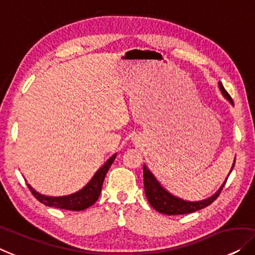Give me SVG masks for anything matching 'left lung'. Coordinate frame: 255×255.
<instances>
[{
	"label": "left lung",
	"instance_id": "left-lung-1",
	"mask_svg": "<svg viewBox=\"0 0 255 255\" xmlns=\"http://www.w3.org/2000/svg\"><path fill=\"white\" fill-rule=\"evenodd\" d=\"M219 88L223 97L226 98L231 105H234L231 97L228 94V92L224 90L223 85L221 82H219ZM235 162L236 157L234 160V163H232L230 172L232 171V169H234ZM230 172L228 173V177L230 175ZM227 179L228 178H226L220 189L217 190L212 197L205 199V200L189 201L184 200L182 198L176 197V195L170 193L167 189H164V187L162 186V184L156 179V177L154 176V173L147 168L146 164H143V186H145L147 200H148L150 206H152L155 210H157V212L161 214H165V215H183V214L194 213L197 212V210L207 207V206H209L217 197H219L221 191L223 189L224 184L227 182Z\"/></svg>",
	"mask_w": 255,
	"mask_h": 255
}]
</instances>
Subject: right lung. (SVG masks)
<instances>
[{
    "instance_id": "1",
    "label": "right lung",
    "mask_w": 255,
    "mask_h": 255,
    "mask_svg": "<svg viewBox=\"0 0 255 255\" xmlns=\"http://www.w3.org/2000/svg\"><path fill=\"white\" fill-rule=\"evenodd\" d=\"M116 156L117 153L114 154L113 156H110L108 160L106 161V163L94 173V176L92 177L90 182H88L82 190L75 192V193L72 194L62 195V197H49V195H45L36 192L29 184H27V186L28 189L31 190L32 194L34 195L41 204L48 206V207L75 210V212L84 210L95 204L99 197H100L103 180H105L107 172H108L113 162L115 161Z\"/></svg>"
}]
</instances>
